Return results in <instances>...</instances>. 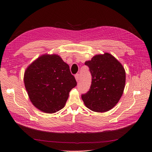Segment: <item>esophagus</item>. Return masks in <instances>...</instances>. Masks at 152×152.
<instances>
[{"label": "esophagus", "instance_id": "esophagus-1", "mask_svg": "<svg viewBox=\"0 0 152 152\" xmlns=\"http://www.w3.org/2000/svg\"><path fill=\"white\" fill-rule=\"evenodd\" d=\"M75 78H76V80L77 81H79V80H80V74H76L75 75Z\"/></svg>", "mask_w": 152, "mask_h": 152}]
</instances>
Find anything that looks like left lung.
Segmentation results:
<instances>
[{"label":"left lung","instance_id":"1","mask_svg":"<svg viewBox=\"0 0 152 152\" xmlns=\"http://www.w3.org/2000/svg\"><path fill=\"white\" fill-rule=\"evenodd\" d=\"M92 76L90 89L81 96L90 110L103 113L113 109L121 99L125 84V71L120 62L108 53L85 62Z\"/></svg>","mask_w":152,"mask_h":152}]
</instances>
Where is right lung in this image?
Instances as JSON below:
<instances>
[{
	"mask_svg": "<svg viewBox=\"0 0 152 152\" xmlns=\"http://www.w3.org/2000/svg\"><path fill=\"white\" fill-rule=\"evenodd\" d=\"M24 83L32 104L50 114L64 107L77 85L68 64L56 55H42L33 62L25 72Z\"/></svg>",
	"mask_w": 152,
	"mask_h": 152,
	"instance_id": "add662e5",
	"label": "right lung"
}]
</instances>
